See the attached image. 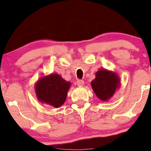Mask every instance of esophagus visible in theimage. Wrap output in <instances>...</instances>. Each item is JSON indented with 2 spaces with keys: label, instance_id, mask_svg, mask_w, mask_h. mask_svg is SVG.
I'll use <instances>...</instances> for the list:
<instances>
[{
  "label": "esophagus",
  "instance_id": "obj_1",
  "mask_svg": "<svg viewBox=\"0 0 151 151\" xmlns=\"http://www.w3.org/2000/svg\"><path fill=\"white\" fill-rule=\"evenodd\" d=\"M77 84L78 86H83L84 85V81L82 80H78L77 81Z\"/></svg>",
  "mask_w": 151,
  "mask_h": 151
}]
</instances>
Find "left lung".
<instances>
[{"label": "left lung", "mask_w": 151, "mask_h": 151, "mask_svg": "<svg viewBox=\"0 0 151 151\" xmlns=\"http://www.w3.org/2000/svg\"><path fill=\"white\" fill-rule=\"evenodd\" d=\"M121 84L118 75L112 71L101 69L96 74L91 86L96 95L101 101H106L113 96L116 88Z\"/></svg>", "instance_id": "8db88e82"}]
</instances>
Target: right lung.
Segmentation results:
<instances>
[{
    "mask_svg": "<svg viewBox=\"0 0 151 151\" xmlns=\"http://www.w3.org/2000/svg\"><path fill=\"white\" fill-rule=\"evenodd\" d=\"M70 85L60 75L54 74L39 80L35 90L39 101L58 108L66 101Z\"/></svg>",
    "mask_w": 151,
    "mask_h": 151,
    "instance_id": "obj_1",
    "label": "right lung"
}]
</instances>
